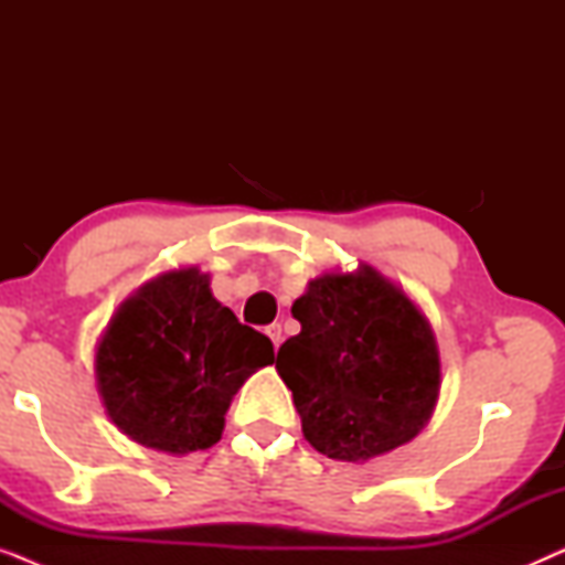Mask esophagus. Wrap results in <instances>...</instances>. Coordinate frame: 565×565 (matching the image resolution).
<instances>
[{
    "mask_svg": "<svg viewBox=\"0 0 565 565\" xmlns=\"http://www.w3.org/2000/svg\"><path fill=\"white\" fill-rule=\"evenodd\" d=\"M265 334H267L269 339H273L275 350L282 344V327H280V323H269V327L265 329Z\"/></svg>",
    "mask_w": 565,
    "mask_h": 565,
    "instance_id": "34e87169",
    "label": "esophagus"
}]
</instances>
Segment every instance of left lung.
<instances>
[{"instance_id": "obj_1", "label": "left lung", "mask_w": 565, "mask_h": 565, "mask_svg": "<svg viewBox=\"0 0 565 565\" xmlns=\"http://www.w3.org/2000/svg\"><path fill=\"white\" fill-rule=\"evenodd\" d=\"M300 334L277 350L303 435L334 460H367L419 435L439 393L424 316L375 273H329L292 303Z\"/></svg>"}]
</instances>
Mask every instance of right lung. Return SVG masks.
<instances>
[{
	"instance_id": "obj_1",
	"label": "right lung",
	"mask_w": 565,
	"mask_h": 565,
	"mask_svg": "<svg viewBox=\"0 0 565 565\" xmlns=\"http://www.w3.org/2000/svg\"><path fill=\"white\" fill-rule=\"evenodd\" d=\"M273 360V342L188 267L159 275L120 306L97 350V388L130 439L184 455L218 443L234 393Z\"/></svg>"
}]
</instances>
